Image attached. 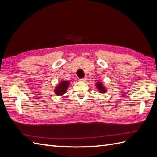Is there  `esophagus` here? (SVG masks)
Returning <instances> with one entry per match:
<instances>
[{"instance_id": "obj_1", "label": "esophagus", "mask_w": 157, "mask_h": 157, "mask_svg": "<svg viewBox=\"0 0 157 157\" xmlns=\"http://www.w3.org/2000/svg\"><path fill=\"white\" fill-rule=\"evenodd\" d=\"M79 80H80V81H82V82H85V81H86V80H87V78H80V79H79Z\"/></svg>"}]
</instances>
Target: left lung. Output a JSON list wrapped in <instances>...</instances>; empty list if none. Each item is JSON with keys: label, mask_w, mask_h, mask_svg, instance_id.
I'll return each mask as SVG.
<instances>
[{"label": "left lung", "mask_w": 157, "mask_h": 157, "mask_svg": "<svg viewBox=\"0 0 157 157\" xmlns=\"http://www.w3.org/2000/svg\"><path fill=\"white\" fill-rule=\"evenodd\" d=\"M95 86H96L99 92H100L101 94H104V93H106L107 92V87L103 84V83L101 81H100V80H99V81L96 82V84H95Z\"/></svg>", "instance_id": "left-lung-1"}]
</instances>
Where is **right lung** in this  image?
Returning <instances> with one entry per match:
<instances>
[{
  "instance_id": "right-lung-1",
  "label": "right lung",
  "mask_w": 157,
  "mask_h": 157,
  "mask_svg": "<svg viewBox=\"0 0 157 157\" xmlns=\"http://www.w3.org/2000/svg\"><path fill=\"white\" fill-rule=\"evenodd\" d=\"M70 84V82L67 80H61L58 84L56 85L54 88V93L57 96H63V95L67 92L68 87Z\"/></svg>"
}]
</instances>
